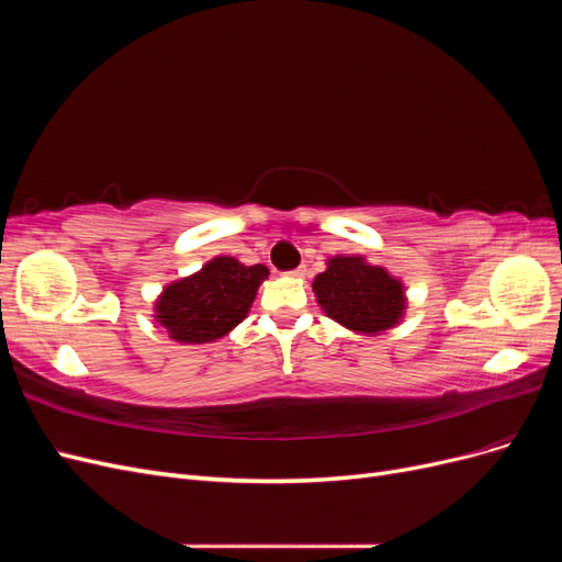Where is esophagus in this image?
<instances>
[{
    "label": "esophagus",
    "instance_id": "34e87169",
    "mask_svg": "<svg viewBox=\"0 0 562 562\" xmlns=\"http://www.w3.org/2000/svg\"><path fill=\"white\" fill-rule=\"evenodd\" d=\"M304 271H307V269H304V267H297V269H293V271H291V277H293V279H302V277H304Z\"/></svg>",
    "mask_w": 562,
    "mask_h": 562
}]
</instances>
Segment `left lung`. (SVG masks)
<instances>
[{
    "label": "left lung",
    "mask_w": 562,
    "mask_h": 562,
    "mask_svg": "<svg viewBox=\"0 0 562 562\" xmlns=\"http://www.w3.org/2000/svg\"><path fill=\"white\" fill-rule=\"evenodd\" d=\"M312 288L326 316L361 335L394 328L407 304L403 283L361 255H335Z\"/></svg>",
    "instance_id": "8db88e82"
}]
</instances>
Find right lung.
<instances>
[{
	"label": "right lung",
	"instance_id": "right-lung-1",
	"mask_svg": "<svg viewBox=\"0 0 562 562\" xmlns=\"http://www.w3.org/2000/svg\"><path fill=\"white\" fill-rule=\"evenodd\" d=\"M267 277L269 269L265 265L246 267L229 255H217L196 274L164 288L155 302V318L176 342H215L248 316Z\"/></svg>",
	"mask_w": 562,
	"mask_h": 562
}]
</instances>
